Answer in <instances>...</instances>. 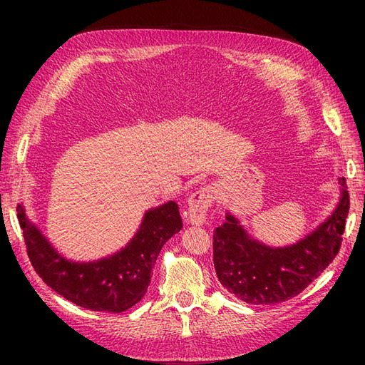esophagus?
I'll list each match as a JSON object with an SVG mask.
<instances>
[{"label":"esophagus","instance_id":"esophagus-1","mask_svg":"<svg viewBox=\"0 0 365 365\" xmlns=\"http://www.w3.org/2000/svg\"><path fill=\"white\" fill-rule=\"evenodd\" d=\"M215 201V192L212 187H201L200 190L190 195L187 207V220L192 225H202L207 219V212Z\"/></svg>","mask_w":365,"mask_h":365}]
</instances>
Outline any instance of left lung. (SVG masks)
Wrapping results in <instances>:
<instances>
[{
	"instance_id": "1",
	"label": "left lung",
	"mask_w": 365,
	"mask_h": 365,
	"mask_svg": "<svg viewBox=\"0 0 365 365\" xmlns=\"http://www.w3.org/2000/svg\"><path fill=\"white\" fill-rule=\"evenodd\" d=\"M334 213L297 244L271 248L252 239L239 219L227 213L215 230L213 262L224 288L250 304H275L304 291L339 251L350 200L346 180Z\"/></svg>"
}]
</instances>
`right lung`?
<instances>
[{
  "label": "right lung",
  "mask_w": 365,
  "mask_h": 365,
  "mask_svg": "<svg viewBox=\"0 0 365 365\" xmlns=\"http://www.w3.org/2000/svg\"><path fill=\"white\" fill-rule=\"evenodd\" d=\"M29 259L39 277L74 304L118 314L145 297L161 248L182 228L178 204L169 201L146 212L140 230L114 256L79 263L62 257L18 205Z\"/></svg>",
  "instance_id": "right-lung-1"
}]
</instances>
